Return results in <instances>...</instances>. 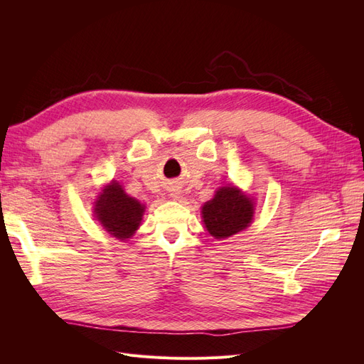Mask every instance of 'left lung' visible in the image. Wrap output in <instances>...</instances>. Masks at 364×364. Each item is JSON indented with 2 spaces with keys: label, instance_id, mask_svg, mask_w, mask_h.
<instances>
[{
  "label": "left lung",
  "instance_id": "8db88e82",
  "mask_svg": "<svg viewBox=\"0 0 364 364\" xmlns=\"http://www.w3.org/2000/svg\"><path fill=\"white\" fill-rule=\"evenodd\" d=\"M255 203L237 186H222L214 199L202 206V218L206 230L214 238L222 240L246 229L253 220Z\"/></svg>",
  "mask_w": 364,
  "mask_h": 364
}]
</instances>
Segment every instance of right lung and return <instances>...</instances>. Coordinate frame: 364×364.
Masks as SVG:
<instances>
[{"label":"right lung","mask_w":364,"mask_h":364,"mask_svg":"<svg viewBox=\"0 0 364 364\" xmlns=\"http://www.w3.org/2000/svg\"><path fill=\"white\" fill-rule=\"evenodd\" d=\"M94 214L106 232L118 240H127L139 228L146 206L124 193L119 182L106 185L94 202Z\"/></svg>","instance_id":"1"}]
</instances>
